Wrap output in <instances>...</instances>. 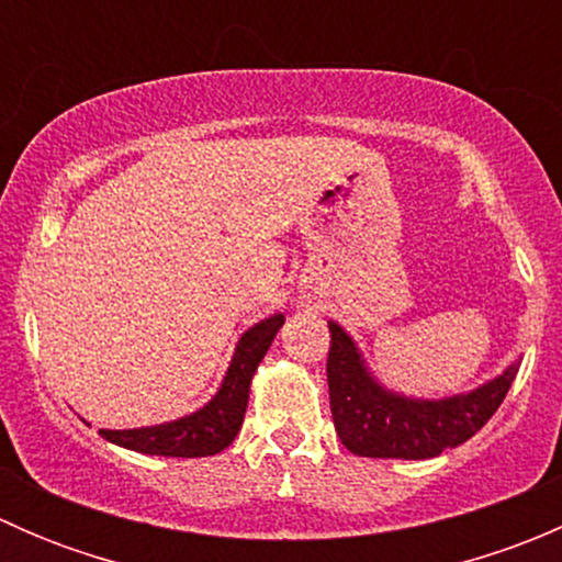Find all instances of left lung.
Returning <instances> with one entry per match:
<instances>
[{
    "label": "left lung",
    "mask_w": 562,
    "mask_h": 562,
    "mask_svg": "<svg viewBox=\"0 0 562 562\" xmlns=\"http://www.w3.org/2000/svg\"><path fill=\"white\" fill-rule=\"evenodd\" d=\"M326 378L331 418L345 449L356 457L432 459L473 438L501 407L517 378L519 359L501 375L459 394L427 400L378 381L356 339L328 321Z\"/></svg>",
    "instance_id": "1"
}]
</instances>
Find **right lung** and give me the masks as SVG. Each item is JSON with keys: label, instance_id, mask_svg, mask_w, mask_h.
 Masks as SVG:
<instances>
[{"label": "right lung", "instance_id": "right-lung-1", "mask_svg": "<svg viewBox=\"0 0 562 562\" xmlns=\"http://www.w3.org/2000/svg\"><path fill=\"white\" fill-rule=\"evenodd\" d=\"M285 315L274 313L249 326L236 342L223 383L212 400L187 416L173 422L151 424L138 429H100L108 443L151 457H212L228 449L239 435L247 413L249 386L263 361L266 350L274 342Z\"/></svg>", "mask_w": 562, "mask_h": 562}]
</instances>
